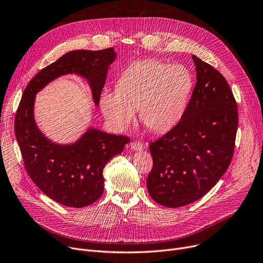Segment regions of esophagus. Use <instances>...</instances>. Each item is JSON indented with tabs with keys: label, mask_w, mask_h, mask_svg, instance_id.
<instances>
[{
	"label": "esophagus",
	"mask_w": 263,
	"mask_h": 263,
	"mask_svg": "<svg viewBox=\"0 0 263 263\" xmlns=\"http://www.w3.org/2000/svg\"><path fill=\"white\" fill-rule=\"evenodd\" d=\"M130 148L134 151H141V150H143L144 146L140 142H131L130 143Z\"/></svg>",
	"instance_id": "34e87169"
}]
</instances>
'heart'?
<instances>
[{"mask_svg":"<svg viewBox=\"0 0 263 263\" xmlns=\"http://www.w3.org/2000/svg\"><path fill=\"white\" fill-rule=\"evenodd\" d=\"M193 85L192 73L183 65L136 62L122 71L116 90L101 95L100 107L116 130L128 129L139 109L140 120L148 130L164 133L184 116Z\"/></svg>","mask_w":263,"mask_h":263,"instance_id":"1","label":"heart"}]
</instances>
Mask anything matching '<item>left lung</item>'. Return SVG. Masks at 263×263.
<instances>
[{
  "label": "left lung",
  "mask_w": 263,
  "mask_h": 263,
  "mask_svg": "<svg viewBox=\"0 0 263 263\" xmlns=\"http://www.w3.org/2000/svg\"><path fill=\"white\" fill-rule=\"evenodd\" d=\"M196 85L177 126L151 143L147 178L156 202L179 208L204 196L227 171L238 130V106L225 78L192 55Z\"/></svg>",
  "instance_id": "8db88e82"
}]
</instances>
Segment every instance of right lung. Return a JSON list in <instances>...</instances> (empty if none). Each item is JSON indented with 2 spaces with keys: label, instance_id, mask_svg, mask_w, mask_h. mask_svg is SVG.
Masks as SVG:
<instances>
[{
  "label": "right lung",
  "instance_id": "add662e5",
  "mask_svg": "<svg viewBox=\"0 0 263 263\" xmlns=\"http://www.w3.org/2000/svg\"><path fill=\"white\" fill-rule=\"evenodd\" d=\"M116 58L113 48L70 51L40 70L23 91L15 133L25 170L41 192L66 206L83 208L100 198L104 191L103 168L122 153L130 139L89 127L72 143L53 142L36 123V95L54 80L77 74L87 81L92 101L98 106L109 65Z\"/></svg>",
  "mask_w": 263,
  "mask_h": 263
}]
</instances>
